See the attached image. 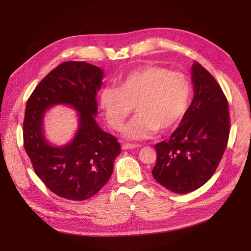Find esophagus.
Returning a JSON list of instances; mask_svg holds the SVG:
<instances>
[{"label": "esophagus", "instance_id": "esophagus-1", "mask_svg": "<svg viewBox=\"0 0 251 251\" xmlns=\"http://www.w3.org/2000/svg\"><path fill=\"white\" fill-rule=\"evenodd\" d=\"M141 146L139 144H134V143H124L121 149L123 150H132V149H136V148H140Z\"/></svg>", "mask_w": 251, "mask_h": 251}]
</instances>
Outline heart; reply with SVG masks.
<instances>
[{
  "mask_svg": "<svg viewBox=\"0 0 251 251\" xmlns=\"http://www.w3.org/2000/svg\"><path fill=\"white\" fill-rule=\"evenodd\" d=\"M192 83L184 73L159 66H143L128 72L119 80L118 88H104L100 104L109 126L121 131L134 107L137 116L125 127L127 139L142 140L159 128L176 126L189 107Z\"/></svg>",
  "mask_w": 251,
  "mask_h": 251,
  "instance_id": "heart-1",
  "label": "heart"
}]
</instances>
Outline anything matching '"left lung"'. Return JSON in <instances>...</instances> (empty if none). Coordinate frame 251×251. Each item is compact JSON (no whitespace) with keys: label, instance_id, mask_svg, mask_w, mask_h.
<instances>
[{"label":"left lung","instance_id":"1","mask_svg":"<svg viewBox=\"0 0 251 251\" xmlns=\"http://www.w3.org/2000/svg\"><path fill=\"white\" fill-rule=\"evenodd\" d=\"M194 100L169 141L157 143L151 174L169 191L187 194L212 177L229 137L228 102L214 76L195 62Z\"/></svg>","mask_w":251,"mask_h":251}]
</instances>
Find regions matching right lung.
<instances>
[{"label":"right lung","instance_id":"add662e5","mask_svg":"<svg viewBox=\"0 0 251 251\" xmlns=\"http://www.w3.org/2000/svg\"><path fill=\"white\" fill-rule=\"evenodd\" d=\"M102 77V70L96 66L65 62L44 77L26 103L23 124L26 153L44 184L68 200L83 201L100 192L120 154L116 137L103 132L94 118ZM55 104L71 105L79 112L78 132L64 147L51 146L43 136V115Z\"/></svg>","mask_w":251,"mask_h":251}]
</instances>
